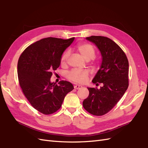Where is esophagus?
I'll use <instances>...</instances> for the list:
<instances>
[{
  "mask_svg": "<svg viewBox=\"0 0 148 148\" xmlns=\"http://www.w3.org/2000/svg\"><path fill=\"white\" fill-rule=\"evenodd\" d=\"M82 87V86H81V85H75V86H74V88H75V89H80V88H81Z\"/></svg>",
  "mask_w": 148,
  "mask_h": 148,
  "instance_id": "34e87169",
  "label": "esophagus"
}]
</instances>
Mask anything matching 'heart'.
I'll list each match as a JSON object with an SVG mask.
<instances>
[{
  "label": "heart",
  "mask_w": 148,
  "mask_h": 148,
  "mask_svg": "<svg viewBox=\"0 0 148 148\" xmlns=\"http://www.w3.org/2000/svg\"><path fill=\"white\" fill-rule=\"evenodd\" d=\"M77 51L80 54L86 61L92 60L95 55V50L93 46L87 43L80 44L76 47ZM69 56V53L65 51L61 58V63L64 64L66 63L67 58ZM88 72L86 71H80L73 70L68 73L67 77L69 80L77 83H85L87 80Z\"/></svg>",
  "instance_id": "heart-1"
}]
</instances>
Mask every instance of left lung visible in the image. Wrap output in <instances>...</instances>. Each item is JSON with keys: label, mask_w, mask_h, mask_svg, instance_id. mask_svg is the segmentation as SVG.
<instances>
[{"label": "left lung", "mask_w": 148, "mask_h": 148, "mask_svg": "<svg viewBox=\"0 0 148 148\" xmlns=\"http://www.w3.org/2000/svg\"><path fill=\"white\" fill-rule=\"evenodd\" d=\"M86 39L93 42L101 54V64L92 83L103 85L99 89L87 88L89 95L83 106L94 116H102L116 105L128 88L129 62L124 52L112 39L99 36Z\"/></svg>", "instance_id": "8db88e82"}]
</instances>
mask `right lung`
Wrapping results in <instances>:
<instances>
[{"label": "right lung", "mask_w": 148, "mask_h": 148, "mask_svg": "<svg viewBox=\"0 0 148 148\" xmlns=\"http://www.w3.org/2000/svg\"><path fill=\"white\" fill-rule=\"evenodd\" d=\"M74 39H42L29 46L19 57L17 75L21 87L31 106L42 114L55 112L74 88L69 82L61 81L59 85L51 82L63 52Z\"/></svg>", "instance_id": "obj_1"}]
</instances>
